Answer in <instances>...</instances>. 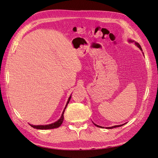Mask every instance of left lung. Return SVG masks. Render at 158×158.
<instances>
[{
    "label": "left lung",
    "instance_id": "obj_1",
    "mask_svg": "<svg viewBox=\"0 0 158 158\" xmlns=\"http://www.w3.org/2000/svg\"><path fill=\"white\" fill-rule=\"evenodd\" d=\"M129 42H133V41H132V40H129ZM135 44L138 46V48H139L140 50H142V48H141V46L140 45V44H138V43H135ZM94 125L96 126V127H101V128H104V127H101V126H99V125H95V123H94ZM124 125H125V124H124ZM117 125V126H113V127H107L106 128H108V129H111V128H116V127H121V126H123V125Z\"/></svg>",
    "mask_w": 158,
    "mask_h": 158
}]
</instances>
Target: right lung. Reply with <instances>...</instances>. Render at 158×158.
<instances>
[{"label": "right lung", "mask_w": 158, "mask_h": 158, "mask_svg": "<svg viewBox=\"0 0 158 158\" xmlns=\"http://www.w3.org/2000/svg\"><path fill=\"white\" fill-rule=\"evenodd\" d=\"M70 98H71V96L69 98L68 102H67V103H66V106H65V108L64 109V111H63V113H62L61 117L60 118V119H59V121H57L56 122H55L54 123H52V124H50V125H30H30L31 127H32L33 128H34L41 129V130H45V129H52V128L59 127L62 125V123H63V120H64V111H65V109L66 108V107H67V105L69 103V101H70Z\"/></svg>", "instance_id": "1"}]
</instances>
